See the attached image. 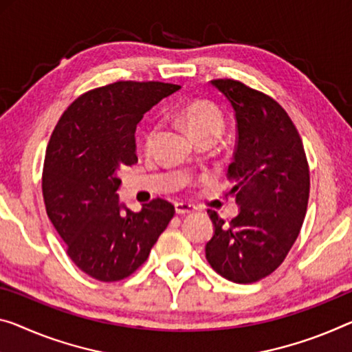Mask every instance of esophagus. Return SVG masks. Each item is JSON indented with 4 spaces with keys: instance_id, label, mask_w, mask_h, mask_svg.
I'll return each instance as SVG.
<instances>
[{
    "instance_id": "esophagus-1",
    "label": "esophagus",
    "mask_w": 352,
    "mask_h": 352,
    "mask_svg": "<svg viewBox=\"0 0 352 352\" xmlns=\"http://www.w3.org/2000/svg\"><path fill=\"white\" fill-rule=\"evenodd\" d=\"M175 210H176V214L186 215V214L195 212L197 208H195L193 204H190V203H175Z\"/></svg>"
}]
</instances>
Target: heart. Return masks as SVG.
Wrapping results in <instances>:
<instances>
[{
	"label": "heart",
	"instance_id": "heart-1",
	"mask_svg": "<svg viewBox=\"0 0 352 352\" xmlns=\"http://www.w3.org/2000/svg\"><path fill=\"white\" fill-rule=\"evenodd\" d=\"M179 120L192 137L197 140L204 135H220L223 131V116L217 105L209 100H193L177 111ZM155 140V129H149L144 135V149L153 148Z\"/></svg>",
	"mask_w": 352,
	"mask_h": 352
}]
</instances>
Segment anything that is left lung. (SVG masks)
Masks as SVG:
<instances>
[{"instance_id":"obj_1","label":"left lung","mask_w":352,"mask_h":352,"mask_svg":"<svg viewBox=\"0 0 352 352\" xmlns=\"http://www.w3.org/2000/svg\"><path fill=\"white\" fill-rule=\"evenodd\" d=\"M210 85L234 110L237 143L228 179L241 209L231 221L208 210L215 231L206 259L230 282L253 283L283 263L299 236L310 170L299 132L277 100L237 80Z\"/></svg>"}]
</instances>
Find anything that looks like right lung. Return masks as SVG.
<instances>
[{
  "mask_svg": "<svg viewBox=\"0 0 352 352\" xmlns=\"http://www.w3.org/2000/svg\"><path fill=\"white\" fill-rule=\"evenodd\" d=\"M179 85L116 82L88 91L59 118L47 146L42 195L67 255L89 277L118 282L148 259L175 215L155 198L133 212L118 198V171L137 164L135 131Z\"/></svg>",
  "mask_w": 352,
  "mask_h": 352,
  "instance_id": "obj_1",
  "label": "right lung"
}]
</instances>
